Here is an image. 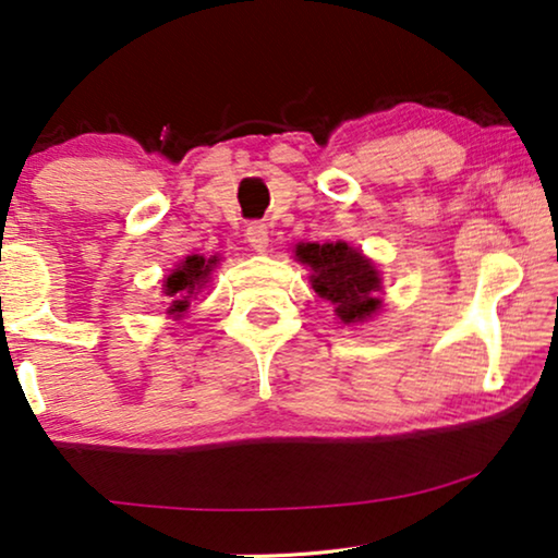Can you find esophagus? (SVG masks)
Listing matches in <instances>:
<instances>
[{"instance_id": "esophagus-1", "label": "esophagus", "mask_w": 558, "mask_h": 558, "mask_svg": "<svg viewBox=\"0 0 558 558\" xmlns=\"http://www.w3.org/2000/svg\"><path fill=\"white\" fill-rule=\"evenodd\" d=\"M246 241L254 251H266V246H269V226H266V223H248Z\"/></svg>"}]
</instances>
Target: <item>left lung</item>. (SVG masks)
<instances>
[{
  "instance_id": "left-lung-1",
  "label": "left lung",
  "mask_w": 558,
  "mask_h": 558,
  "mask_svg": "<svg viewBox=\"0 0 558 558\" xmlns=\"http://www.w3.org/2000/svg\"><path fill=\"white\" fill-rule=\"evenodd\" d=\"M296 258L312 269V289L335 304L342 323H361L380 307V279L368 258L350 248L348 243H302Z\"/></svg>"
}]
</instances>
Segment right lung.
I'll return each instance as SVG.
<instances>
[{"instance_id":"obj_1","label":"right lung","mask_w":558,"mask_h":558,"mask_svg":"<svg viewBox=\"0 0 558 558\" xmlns=\"http://www.w3.org/2000/svg\"><path fill=\"white\" fill-rule=\"evenodd\" d=\"M218 258H203V256H187L185 262H182L178 269H174L170 277L165 281V294L172 296V304H170V315L180 317L182 312L190 307V296L195 294V289H201L205 284V279L210 277L213 271V264H216Z\"/></svg>"}]
</instances>
